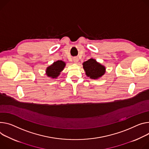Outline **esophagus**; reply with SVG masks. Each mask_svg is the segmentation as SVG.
Segmentation results:
<instances>
[{
  "label": "esophagus",
  "mask_w": 149,
  "mask_h": 149,
  "mask_svg": "<svg viewBox=\"0 0 149 149\" xmlns=\"http://www.w3.org/2000/svg\"><path fill=\"white\" fill-rule=\"evenodd\" d=\"M73 61H74V62H75V63H77L78 62V59L77 58H74V59H73Z\"/></svg>",
  "instance_id": "34e87169"
}]
</instances>
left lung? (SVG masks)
Here are the masks:
<instances>
[{
  "label": "left lung",
  "mask_w": 149,
  "mask_h": 149,
  "mask_svg": "<svg viewBox=\"0 0 149 149\" xmlns=\"http://www.w3.org/2000/svg\"><path fill=\"white\" fill-rule=\"evenodd\" d=\"M83 68L86 75L92 79H97L102 77L105 72V67L94 59H90L84 62Z\"/></svg>",
  "instance_id": "8db88e82"
}]
</instances>
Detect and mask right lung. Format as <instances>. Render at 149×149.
<instances>
[{
    "instance_id": "right-lung-1",
    "label": "right lung",
    "mask_w": 149,
    "mask_h": 149,
    "mask_svg": "<svg viewBox=\"0 0 149 149\" xmlns=\"http://www.w3.org/2000/svg\"><path fill=\"white\" fill-rule=\"evenodd\" d=\"M65 63L62 61H58L54 62L52 65L47 67L46 70V74L52 78H56L60 72L63 70Z\"/></svg>"
}]
</instances>
